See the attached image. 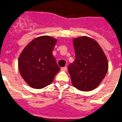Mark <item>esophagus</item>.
<instances>
[{
  "instance_id": "esophagus-1",
  "label": "esophagus",
  "mask_w": 122,
  "mask_h": 122,
  "mask_svg": "<svg viewBox=\"0 0 122 122\" xmlns=\"http://www.w3.org/2000/svg\"><path fill=\"white\" fill-rule=\"evenodd\" d=\"M61 71H67V67L64 66V67H62V68H61Z\"/></svg>"
}]
</instances>
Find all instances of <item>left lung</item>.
Masks as SVG:
<instances>
[{
    "label": "left lung",
    "instance_id": "1",
    "mask_svg": "<svg viewBox=\"0 0 122 122\" xmlns=\"http://www.w3.org/2000/svg\"><path fill=\"white\" fill-rule=\"evenodd\" d=\"M74 62L68 67L72 83L82 91L95 89L108 70V62L103 50L95 40L82 36L73 40Z\"/></svg>",
    "mask_w": 122,
    "mask_h": 122
}]
</instances>
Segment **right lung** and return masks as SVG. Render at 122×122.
<instances>
[{
    "instance_id": "right-lung-1",
    "label": "right lung",
    "mask_w": 122,
    "mask_h": 122,
    "mask_svg": "<svg viewBox=\"0 0 122 122\" xmlns=\"http://www.w3.org/2000/svg\"><path fill=\"white\" fill-rule=\"evenodd\" d=\"M57 40L50 36L33 40L22 51L18 65L21 76L30 86L42 89L50 85L60 68L52 55Z\"/></svg>"
}]
</instances>
